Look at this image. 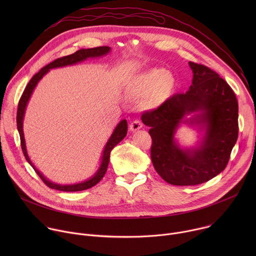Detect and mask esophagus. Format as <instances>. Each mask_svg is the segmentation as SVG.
<instances>
[{
  "mask_svg": "<svg viewBox=\"0 0 256 256\" xmlns=\"http://www.w3.org/2000/svg\"><path fill=\"white\" fill-rule=\"evenodd\" d=\"M142 126V122L140 120H134L130 124V130H132V132H136V130H140V128Z\"/></svg>",
  "mask_w": 256,
  "mask_h": 256,
  "instance_id": "1",
  "label": "esophagus"
}]
</instances>
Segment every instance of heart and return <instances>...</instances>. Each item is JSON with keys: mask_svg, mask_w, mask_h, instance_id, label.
Wrapping results in <instances>:
<instances>
[{"mask_svg": "<svg viewBox=\"0 0 256 256\" xmlns=\"http://www.w3.org/2000/svg\"><path fill=\"white\" fill-rule=\"evenodd\" d=\"M175 85V77L163 68H152L132 80L134 92L140 96H148L147 104L150 107L160 106L168 100Z\"/></svg>", "mask_w": 256, "mask_h": 256, "instance_id": "1", "label": "heart"}]
</instances>
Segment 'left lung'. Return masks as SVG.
Returning a JSON list of instances; mask_svg holds the SVG:
<instances>
[{
  "mask_svg": "<svg viewBox=\"0 0 256 256\" xmlns=\"http://www.w3.org/2000/svg\"><path fill=\"white\" fill-rule=\"evenodd\" d=\"M188 64L194 72L190 89L140 118L150 126L154 168L173 186L200 184L221 173L238 138V102L231 87L210 68ZM181 123L203 132L196 148H182L176 140Z\"/></svg>",
  "mask_w": 256,
  "mask_h": 256,
  "instance_id": "left-lung-1",
  "label": "left lung"
}]
</instances>
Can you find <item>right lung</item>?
I'll use <instances>...</instances> for the list:
<instances>
[{
  "label": "right lung",
  "mask_w": 256,
  "mask_h": 256,
  "mask_svg": "<svg viewBox=\"0 0 256 256\" xmlns=\"http://www.w3.org/2000/svg\"><path fill=\"white\" fill-rule=\"evenodd\" d=\"M110 50H112V48L109 46H99V48H87V50L83 48V50H77L76 52H74L72 54L54 60V62H52L48 66H44L38 72V74H35L32 77V79L27 84V86H26V88H25V90H24V92H23V94H22V96L19 100L18 110H17V128H18V132H19V134H20L21 148H22L23 154H24L27 162L34 169V171L38 173V175L42 178V180L44 182V184L52 190H60V192H80V190H88V188L96 186L106 173L108 163H109V158H110V152L112 151V149L116 147V146L120 142H122L124 138V136H126L128 122H126V120H122L116 126L112 134L110 136V138H109V140H107L105 147H104V150H103V153H102V156H101L100 166H99L98 170L96 171V173L91 178H89V179H87L83 182H79V184H54V182H52L50 180H48L38 168H36L34 166V164L31 162V160L28 156L27 149H26V144H25V138H24V132H23V120H24V114H25V110H26L28 101H29V99L32 95V92L35 89L36 85L38 84V82L44 78V76H46L48 74L50 70L56 68H62V66H72V64H76L78 62L86 60L87 58H100V56H106L107 54L110 52Z\"/></svg>",
  "instance_id": "1"
}]
</instances>
